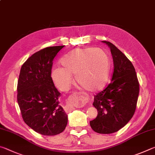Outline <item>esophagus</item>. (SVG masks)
<instances>
[{"label": "esophagus", "instance_id": "34e87169", "mask_svg": "<svg viewBox=\"0 0 155 155\" xmlns=\"http://www.w3.org/2000/svg\"><path fill=\"white\" fill-rule=\"evenodd\" d=\"M79 93H76L72 94L71 96H70L69 100H68V103H67L66 105L65 106L64 109L65 111H71L74 109V106L77 105L79 104V100H78V95Z\"/></svg>", "mask_w": 155, "mask_h": 155}]
</instances>
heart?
Listing matches in <instances>:
<instances>
[{"instance_id":"obj_1","label":"heart","mask_w":155,"mask_h":155,"mask_svg":"<svg viewBox=\"0 0 155 155\" xmlns=\"http://www.w3.org/2000/svg\"><path fill=\"white\" fill-rule=\"evenodd\" d=\"M62 68L52 70V80L61 90L69 89L72 76L81 87L90 91H98L105 87L110 74V61L101 48H77L60 60Z\"/></svg>"}]
</instances>
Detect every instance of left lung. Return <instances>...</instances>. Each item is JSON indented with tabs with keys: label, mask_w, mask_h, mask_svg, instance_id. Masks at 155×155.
I'll return each mask as SVG.
<instances>
[{
	"label": "left lung",
	"mask_w": 155,
	"mask_h": 155,
	"mask_svg": "<svg viewBox=\"0 0 155 155\" xmlns=\"http://www.w3.org/2000/svg\"><path fill=\"white\" fill-rule=\"evenodd\" d=\"M102 42L111 50L114 69L111 83L94 96L93 105L98 115L90 124L95 132L110 134L121 129L132 118L140 85L135 68L125 54L109 41Z\"/></svg>",
	"instance_id": "obj_1"
}]
</instances>
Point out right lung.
<instances>
[{"label":"right lung","mask_w":155,"mask_h":155,"mask_svg":"<svg viewBox=\"0 0 155 155\" xmlns=\"http://www.w3.org/2000/svg\"><path fill=\"white\" fill-rule=\"evenodd\" d=\"M64 46L47 47L31 55L20 69L17 100L25 122L43 135L65 130L68 115L59 104L61 93L51 77L52 61Z\"/></svg>","instance_id":"add662e5"}]
</instances>
